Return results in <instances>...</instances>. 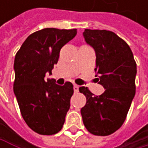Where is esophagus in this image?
<instances>
[{"label":"esophagus","mask_w":148,"mask_h":148,"mask_svg":"<svg viewBox=\"0 0 148 148\" xmlns=\"http://www.w3.org/2000/svg\"><path fill=\"white\" fill-rule=\"evenodd\" d=\"M74 90L75 92H77L79 91V86H77V85H74Z\"/></svg>","instance_id":"obj_1"}]
</instances>
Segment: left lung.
Returning <instances> with one entry per match:
<instances>
[{"label":"left lung","instance_id":"left-lung-1","mask_svg":"<svg viewBox=\"0 0 148 148\" xmlns=\"http://www.w3.org/2000/svg\"><path fill=\"white\" fill-rule=\"evenodd\" d=\"M83 36L95 50L94 70L105 90L95 96L87 87H79L86 98L80 113L90 133L105 136L120 129L126 119L135 94L136 62L130 46L116 33L86 29Z\"/></svg>","mask_w":148,"mask_h":148}]
</instances>
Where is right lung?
<instances>
[{
	"label": "right lung",
	"instance_id": "add662e5",
	"mask_svg": "<svg viewBox=\"0 0 148 148\" xmlns=\"http://www.w3.org/2000/svg\"><path fill=\"white\" fill-rule=\"evenodd\" d=\"M76 34V29L45 28L31 34L16 53L14 92L25 123L39 134H55L64 124L73 84L59 86L45 77L57 63L62 46Z\"/></svg>",
	"mask_w": 148,
	"mask_h": 148
}]
</instances>
